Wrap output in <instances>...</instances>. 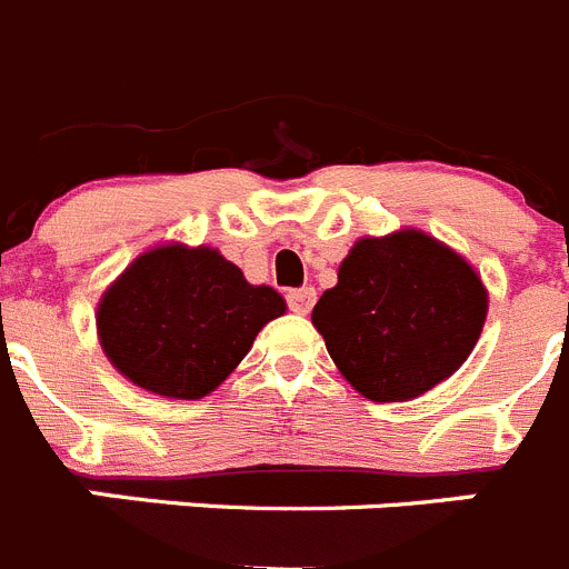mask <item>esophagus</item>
Masks as SVG:
<instances>
[{
  "mask_svg": "<svg viewBox=\"0 0 569 569\" xmlns=\"http://www.w3.org/2000/svg\"><path fill=\"white\" fill-rule=\"evenodd\" d=\"M288 305H290V310L299 312V316H307V312L312 310V305H316V290H312V288L290 290Z\"/></svg>",
  "mask_w": 569,
  "mask_h": 569,
  "instance_id": "esophagus-1",
  "label": "esophagus"
}]
</instances>
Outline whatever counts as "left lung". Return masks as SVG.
Segmentation results:
<instances>
[{"mask_svg": "<svg viewBox=\"0 0 569 569\" xmlns=\"http://www.w3.org/2000/svg\"><path fill=\"white\" fill-rule=\"evenodd\" d=\"M488 316L482 276L420 228L361 237L312 307L338 372L375 403L415 400L468 361Z\"/></svg>", "mask_w": 569, "mask_h": 569, "instance_id": "8db88e82", "label": "left lung"}]
</instances>
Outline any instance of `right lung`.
I'll return each instance as SVG.
<instances>
[{"instance_id":"add662e5","label":"right lung","mask_w":569,"mask_h":569,"mask_svg":"<svg viewBox=\"0 0 569 569\" xmlns=\"http://www.w3.org/2000/svg\"><path fill=\"white\" fill-rule=\"evenodd\" d=\"M284 310L281 293L250 284L211 244L163 242L143 250L103 290L96 327L103 356L134 387L200 400Z\"/></svg>"}]
</instances>
